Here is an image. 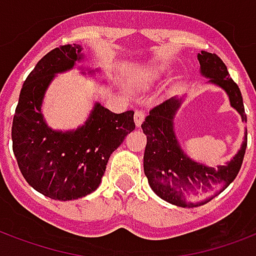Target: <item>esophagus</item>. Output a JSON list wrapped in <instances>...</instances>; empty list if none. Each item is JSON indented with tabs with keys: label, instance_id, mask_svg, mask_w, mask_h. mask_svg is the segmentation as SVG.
<instances>
[{
	"label": "esophagus",
	"instance_id": "34e87169",
	"mask_svg": "<svg viewBox=\"0 0 256 256\" xmlns=\"http://www.w3.org/2000/svg\"><path fill=\"white\" fill-rule=\"evenodd\" d=\"M144 119H145V111L144 110H137L136 114H134V122H136L137 128H140L142 124Z\"/></svg>",
	"mask_w": 256,
	"mask_h": 256
}]
</instances>
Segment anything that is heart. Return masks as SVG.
I'll list each match as a JSON object with an SVG mask.
<instances>
[{"mask_svg":"<svg viewBox=\"0 0 256 256\" xmlns=\"http://www.w3.org/2000/svg\"><path fill=\"white\" fill-rule=\"evenodd\" d=\"M166 72L164 68H154L153 70H150V76H152V78H157V77H160Z\"/></svg>","mask_w":256,"mask_h":256,"instance_id":"heart-1","label":"heart"}]
</instances>
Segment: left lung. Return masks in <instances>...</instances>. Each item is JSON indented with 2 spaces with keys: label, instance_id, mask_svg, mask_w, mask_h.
<instances>
[{
  "label": "left lung",
  "instance_id": "obj_1",
  "mask_svg": "<svg viewBox=\"0 0 256 256\" xmlns=\"http://www.w3.org/2000/svg\"><path fill=\"white\" fill-rule=\"evenodd\" d=\"M200 74L209 78L228 94L230 107L247 122L243 96L239 86L229 77L220 56L200 51L198 54ZM184 98L172 96L149 111L141 128L146 136L144 153V172L149 186L162 200L180 208H196L208 204L234 180L243 164L247 148V128L244 141L232 160L224 166H208L187 156L175 134L176 112Z\"/></svg>",
  "mask_w": 256,
  "mask_h": 256
}]
</instances>
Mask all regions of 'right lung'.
Wrapping results in <instances>:
<instances>
[{
	"mask_svg": "<svg viewBox=\"0 0 256 256\" xmlns=\"http://www.w3.org/2000/svg\"><path fill=\"white\" fill-rule=\"evenodd\" d=\"M84 60L82 46L56 47L43 56L22 84L13 116V153L28 184L51 200H72L94 192L102 183L111 153L132 133L134 112L114 114L99 102L77 128L62 132L46 123L42 106L56 74ZM94 76L99 69L80 68Z\"/></svg>",
	"mask_w": 256,
	"mask_h": 256,
	"instance_id": "1",
	"label": "right lung"
}]
</instances>
